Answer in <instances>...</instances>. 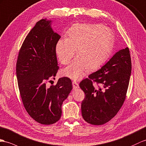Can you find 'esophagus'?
I'll return each mask as SVG.
<instances>
[{
  "label": "esophagus",
  "mask_w": 146,
  "mask_h": 146,
  "mask_svg": "<svg viewBox=\"0 0 146 146\" xmlns=\"http://www.w3.org/2000/svg\"><path fill=\"white\" fill-rule=\"evenodd\" d=\"M72 86H73L74 90L78 89V88H79V85L76 82H72Z\"/></svg>",
  "instance_id": "1"
}]
</instances>
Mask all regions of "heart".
Wrapping results in <instances>:
<instances>
[{"instance_id": "obj_1", "label": "heart", "mask_w": 146, "mask_h": 146, "mask_svg": "<svg viewBox=\"0 0 146 146\" xmlns=\"http://www.w3.org/2000/svg\"><path fill=\"white\" fill-rule=\"evenodd\" d=\"M114 36L108 28L100 24H76L67 32V38L57 41L55 51L62 64H69L76 54L79 56L62 70L64 76L74 80L83 78L88 68L101 67L111 54Z\"/></svg>"}]
</instances>
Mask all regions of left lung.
<instances>
[{"mask_svg":"<svg viewBox=\"0 0 146 146\" xmlns=\"http://www.w3.org/2000/svg\"><path fill=\"white\" fill-rule=\"evenodd\" d=\"M131 73L130 53L126 48L117 51L100 69L81 82L79 86L85 94L81 110L85 121L101 125L116 115L125 100Z\"/></svg>","mask_w":146,"mask_h":146,"instance_id":"1","label":"left lung"}]
</instances>
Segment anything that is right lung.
Wrapping results in <instances>:
<instances>
[{"mask_svg":"<svg viewBox=\"0 0 146 146\" xmlns=\"http://www.w3.org/2000/svg\"><path fill=\"white\" fill-rule=\"evenodd\" d=\"M47 19L38 22L27 36L17 62L16 74L23 105L28 114L42 124L59 120L62 105L72 90L71 80L59 78L56 85L46 87V81L58 72L55 46L61 36Z\"/></svg>","mask_w":146,"mask_h":146,"instance_id":"1","label":"right lung"}]
</instances>
